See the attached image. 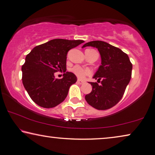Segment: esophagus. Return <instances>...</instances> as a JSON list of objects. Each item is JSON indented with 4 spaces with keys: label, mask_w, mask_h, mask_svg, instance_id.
I'll list each match as a JSON object with an SVG mask.
<instances>
[{
    "label": "esophagus",
    "mask_w": 155,
    "mask_h": 155,
    "mask_svg": "<svg viewBox=\"0 0 155 155\" xmlns=\"http://www.w3.org/2000/svg\"><path fill=\"white\" fill-rule=\"evenodd\" d=\"M77 83H78V84H80V85H82V84H83L84 83V81H81V80H79V79H78L77 80Z\"/></svg>",
    "instance_id": "34e87169"
}]
</instances>
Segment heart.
<instances>
[{
	"label": "heart",
	"instance_id": "obj_1",
	"mask_svg": "<svg viewBox=\"0 0 155 155\" xmlns=\"http://www.w3.org/2000/svg\"><path fill=\"white\" fill-rule=\"evenodd\" d=\"M72 72H73V74H75L78 78H81V79L84 78L87 75H90L92 73L91 69L88 68H83V67L78 65L73 67L72 69Z\"/></svg>",
	"mask_w": 155,
	"mask_h": 155
}]
</instances>
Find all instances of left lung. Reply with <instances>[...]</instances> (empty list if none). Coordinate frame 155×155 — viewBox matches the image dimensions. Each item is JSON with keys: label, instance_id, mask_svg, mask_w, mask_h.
<instances>
[{"label": "left lung", "instance_id": "left-lung-1", "mask_svg": "<svg viewBox=\"0 0 155 155\" xmlns=\"http://www.w3.org/2000/svg\"><path fill=\"white\" fill-rule=\"evenodd\" d=\"M85 47L97 48L102 60L93 77L101 84L89 83L92 86V91L85 95V100L90 106L97 110L109 109L116 105L124 94L131 77L132 64L121 49L106 42L91 41L82 48Z\"/></svg>", "mask_w": 155, "mask_h": 155}]
</instances>
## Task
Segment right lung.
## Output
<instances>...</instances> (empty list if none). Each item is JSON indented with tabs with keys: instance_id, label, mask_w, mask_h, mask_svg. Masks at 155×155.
Returning <instances> with one entry per match:
<instances>
[{
	"instance_id": "add662e5",
	"label": "right lung",
	"mask_w": 155,
	"mask_h": 155,
	"mask_svg": "<svg viewBox=\"0 0 155 155\" xmlns=\"http://www.w3.org/2000/svg\"><path fill=\"white\" fill-rule=\"evenodd\" d=\"M82 40L53 39L35 47L26 55L21 67L22 83L31 99L43 108H53L65 100L70 87L77 82L72 72L66 71L68 51L83 43ZM63 71V78L54 73Z\"/></svg>"
}]
</instances>
